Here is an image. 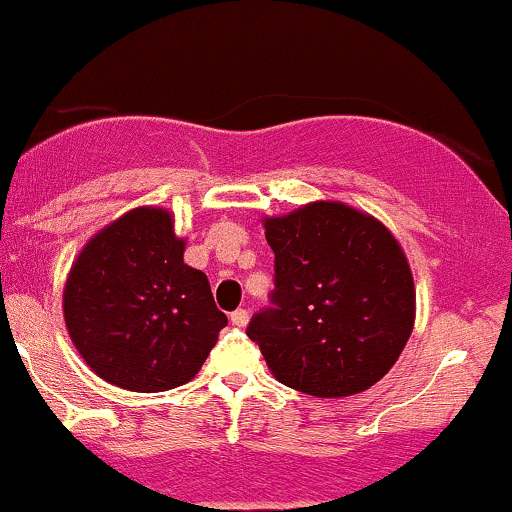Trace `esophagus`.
<instances>
[{
	"instance_id": "1",
	"label": "esophagus",
	"mask_w": 512,
	"mask_h": 512,
	"mask_svg": "<svg viewBox=\"0 0 512 512\" xmlns=\"http://www.w3.org/2000/svg\"><path fill=\"white\" fill-rule=\"evenodd\" d=\"M230 321H232V326L244 328L246 323H249V311H246V309H237V311H232Z\"/></svg>"
}]
</instances>
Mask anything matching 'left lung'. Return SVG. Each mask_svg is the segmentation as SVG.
Returning <instances> with one entry per match:
<instances>
[{"instance_id": "1", "label": "left lung", "mask_w": 512, "mask_h": 512, "mask_svg": "<svg viewBox=\"0 0 512 512\" xmlns=\"http://www.w3.org/2000/svg\"><path fill=\"white\" fill-rule=\"evenodd\" d=\"M275 306L246 335L270 374L314 398H347L393 369L414 328L417 292L393 232L340 201L263 218Z\"/></svg>"}]
</instances>
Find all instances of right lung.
<instances>
[{"label":"right lung","instance_id":"1","mask_svg":"<svg viewBox=\"0 0 512 512\" xmlns=\"http://www.w3.org/2000/svg\"><path fill=\"white\" fill-rule=\"evenodd\" d=\"M170 210L141 206L95 234L64 285V323L102 381L134 393L189 383L227 326L206 273L184 263Z\"/></svg>","mask_w":512,"mask_h":512}]
</instances>
